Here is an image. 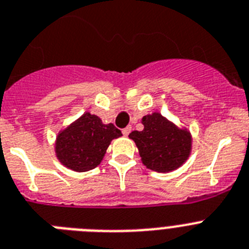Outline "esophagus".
<instances>
[{"label": "esophagus", "instance_id": "esophagus-1", "mask_svg": "<svg viewBox=\"0 0 249 249\" xmlns=\"http://www.w3.org/2000/svg\"><path fill=\"white\" fill-rule=\"evenodd\" d=\"M131 131H132V127H131V126H127L126 128H123V129H122V133H123V135H124V136H128L129 133H131Z\"/></svg>", "mask_w": 249, "mask_h": 249}]
</instances>
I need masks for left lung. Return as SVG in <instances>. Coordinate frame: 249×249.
<instances>
[{"mask_svg": "<svg viewBox=\"0 0 249 249\" xmlns=\"http://www.w3.org/2000/svg\"><path fill=\"white\" fill-rule=\"evenodd\" d=\"M143 129L132 131L129 139L136 142L143 165L157 173H167L181 166L190 155L189 131L180 129L160 113L142 118Z\"/></svg>", "mask_w": 249, "mask_h": 249, "instance_id": "left-lung-1", "label": "left lung"}]
</instances>
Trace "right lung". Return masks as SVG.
<instances>
[{
    "label": "right lung",
    "instance_id": "add662e5",
    "mask_svg": "<svg viewBox=\"0 0 249 249\" xmlns=\"http://www.w3.org/2000/svg\"><path fill=\"white\" fill-rule=\"evenodd\" d=\"M122 136L109 123L103 124L99 117L84 113L79 120L61 131L56 139V156L63 165L83 173L101 163L110 141Z\"/></svg>",
    "mask_w": 249,
    "mask_h": 249
}]
</instances>
